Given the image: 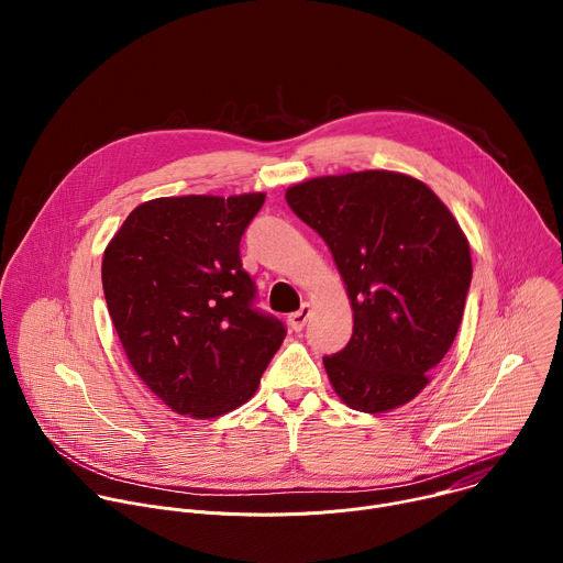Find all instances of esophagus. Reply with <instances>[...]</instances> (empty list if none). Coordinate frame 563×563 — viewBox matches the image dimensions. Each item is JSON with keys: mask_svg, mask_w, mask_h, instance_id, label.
Masks as SVG:
<instances>
[{"mask_svg": "<svg viewBox=\"0 0 563 563\" xmlns=\"http://www.w3.org/2000/svg\"><path fill=\"white\" fill-rule=\"evenodd\" d=\"M309 316H311V305L309 302H302V307L298 309V311H294V313H289V325H291V330L294 332H300L305 325H307V320H309Z\"/></svg>", "mask_w": 563, "mask_h": 563, "instance_id": "esophagus-1", "label": "esophagus"}]
</instances>
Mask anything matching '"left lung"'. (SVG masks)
<instances>
[{
	"mask_svg": "<svg viewBox=\"0 0 563 563\" xmlns=\"http://www.w3.org/2000/svg\"><path fill=\"white\" fill-rule=\"evenodd\" d=\"M330 247L354 311L350 343L325 356L336 396L380 415L421 394L459 332L470 243L421 180L383 169L320 176L285 191Z\"/></svg>",
	"mask_w": 563,
	"mask_h": 563,
	"instance_id": "1",
	"label": "left lung"
}]
</instances>
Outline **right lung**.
Segmentation results:
<instances>
[{
  "label": "right lung",
  "instance_id": "1",
  "mask_svg": "<svg viewBox=\"0 0 563 563\" xmlns=\"http://www.w3.org/2000/svg\"><path fill=\"white\" fill-rule=\"evenodd\" d=\"M265 194L172 196L137 205L111 238L102 285L140 380L183 417L216 419L256 394L280 320L252 307L240 238Z\"/></svg>",
  "mask_w": 563,
  "mask_h": 563
}]
</instances>
